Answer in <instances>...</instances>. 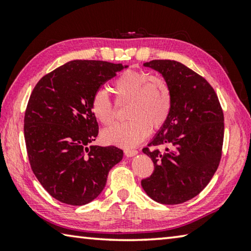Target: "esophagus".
<instances>
[{"mask_svg": "<svg viewBox=\"0 0 251 251\" xmlns=\"http://www.w3.org/2000/svg\"><path fill=\"white\" fill-rule=\"evenodd\" d=\"M124 152H125L126 157H133V156H135V155H137L138 151H135V150H125Z\"/></svg>", "mask_w": 251, "mask_h": 251, "instance_id": "34e87169", "label": "esophagus"}]
</instances>
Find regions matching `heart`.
<instances>
[{
  "instance_id": "obj_1",
  "label": "heart",
  "mask_w": 251,
  "mask_h": 251,
  "mask_svg": "<svg viewBox=\"0 0 251 251\" xmlns=\"http://www.w3.org/2000/svg\"><path fill=\"white\" fill-rule=\"evenodd\" d=\"M116 100L128 101L125 115L128 120L103 131L104 142L120 147H134L148 131L159 129L168 120L173 96L168 83L147 72L128 70L113 83ZM93 115L101 125L109 126L115 118V107L107 92L97 90L91 100Z\"/></svg>"
}]
</instances>
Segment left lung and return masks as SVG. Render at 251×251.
<instances>
[{
  "instance_id": "1",
  "label": "left lung",
  "mask_w": 251,
  "mask_h": 251,
  "mask_svg": "<svg viewBox=\"0 0 251 251\" xmlns=\"http://www.w3.org/2000/svg\"><path fill=\"white\" fill-rule=\"evenodd\" d=\"M163 75L172 90L166 123L143 150L154 163L142 187L152 201L165 205L185 202L201 192L219 166L224 142V113L207 80L179 62L154 59L144 63Z\"/></svg>"
}]
</instances>
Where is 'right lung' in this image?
Here are the masks:
<instances>
[{
	"label": "right lung",
	"instance_id": "obj_1",
	"mask_svg": "<svg viewBox=\"0 0 251 251\" xmlns=\"http://www.w3.org/2000/svg\"><path fill=\"white\" fill-rule=\"evenodd\" d=\"M128 67L103 61L67 62L43 76L29 96L24 137L31 168L50 196L82 206L103 192L123 151L90 146L99 135L93 94Z\"/></svg>",
	"mask_w": 251,
	"mask_h": 251
}]
</instances>
